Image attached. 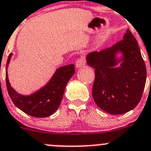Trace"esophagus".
Masks as SVG:
<instances>
[{"mask_svg":"<svg viewBox=\"0 0 151 151\" xmlns=\"http://www.w3.org/2000/svg\"><path fill=\"white\" fill-rule=\"evenodd\" d=\"M86 63V59L84 58V57H80V58H79L78 60L76 61V67L77 68H80L82 67V66L85 65Z\"/></svg>","mask_w":151,"mask_h":151,"instance_id":"obj_1","label":"esophagus"}]
</instances>
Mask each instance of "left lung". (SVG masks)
Listing matches in <instances>:
<instances>
[{"label":"left lung","instance_id":"obj_1","mask_svg":"<svg viewBox=\"0 0 151 151\" xmlns=\"http://www.w3.org/2000/svg\"><path fill=\"white\" fill-rule=\"evenodd\" d=\"M123 39L112 47L88 53L86 57L87 64L95 68L94 101L98 107L112 115L126 113L136 107L147 77L138 42L129 29ZM118 52L122 53V58L117 60L115 55Z\"/></svg>","mask_w":151,"mask_h":151}]
</instances>
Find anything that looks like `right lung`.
Listing matches in <instances>:
<instances>
[{"instance_id": "right-lung-1", "label": "right lung", "mask_w": 151, "mask_h": 151, "mask_svg": "<svg viewBox=\"0 0 151 151\" xmlns=\"http://www.w3.org/2000/svg\"><path fill=\"white\" fill-rule=\"evenodd\" d=\"M12 53L8 56L6 68ZM75 73L74 65H68L59 68L50 81L43 88L30 95H22L11 87L6 71V83L8 93L13 104L27 115L36 118L50 116L60 106L68 80Z\"/></svg>"}]
</instances>
